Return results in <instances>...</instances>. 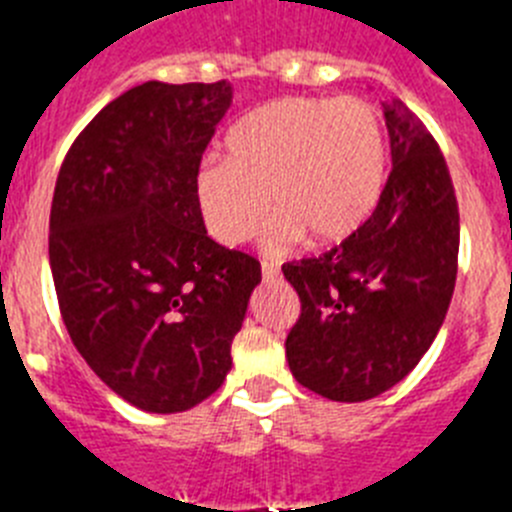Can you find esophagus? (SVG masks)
<instances>
[{
    "instance_id": "34e87169",
    "label": "esophagus",
    "mask_w": 512,
    "mask_h": 512,
    "mask_svg": "<svg viewBox=\"0 0 512 512\" xmlns=\"http://www.w3.org/2000/svg\"><path fill=\"white\" fill-rule=\"evenodd\" d=\"M261 277H264V282H274V279H279V269L271 261H264L261 264Z\"/></svg>"
}]
</instances>
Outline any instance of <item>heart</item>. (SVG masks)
Listing matches in <instances>:
<instances>
[{"label": "heart", "mask_w": 512, "mask_h": 512, "mask_svg": "<svg viewBox=\"0 0 512 512\" xmlns=\"http://www.w3.org/2000/svg\"><path fill=\"white\" fill-rule=\"evenodd\" d=\"M387 133L361 97H282L225 135V161L197 174V205L215 241L241 246L266 217V246L338 243L364 225L387 179Z\"/></svg>", "instance_id": "heart-1"}]
</instances>
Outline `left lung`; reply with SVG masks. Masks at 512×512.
<instances>
[{
  "label": "left lung",
  "mask_w": 512,
  "mask_h": 512,
  "mask_svg": "<svg viewBox=\"0 0 512 512\" xmlns=\"http://www.w3.org/2000/svg\"><path fill=\"white\" fill-rule=\"evenodd\" d=\"M392 171L364 225L323 256L282 266L300 295L287 336L297 382L364 402L408 377L456 284L459 205L441 148L400 99L384 102Z\"/></svg>",
  "instance_id": "1"
}]
</instances>
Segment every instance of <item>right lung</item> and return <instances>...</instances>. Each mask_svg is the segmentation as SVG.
<instances>
[{
  "mask_svg": "<svg viewBox=\"0 0 512 512\" xmlns=\"http://www.w3.org/2000/svg\"><path fill=\"white\" fill-rule=\"evenodd\" d=\"M228 81H146L112 99L63 158L48 256L76 351L115 395L182 413L220 390L261 264L207 235L202 153Z\"/></svg>",
  "mask_w": 512,
  "mask_h": 512,
  "instance_id": "right-lung-1",
  "label": "right lung"
}]
</instances>
